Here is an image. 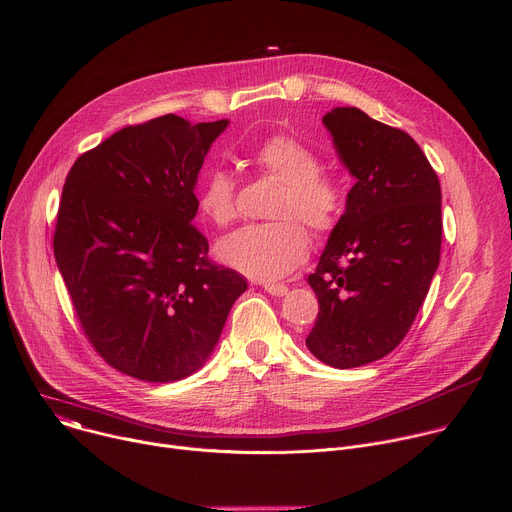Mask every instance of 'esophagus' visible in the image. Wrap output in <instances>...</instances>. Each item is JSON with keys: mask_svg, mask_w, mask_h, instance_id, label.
Returning a JSON list of instances; mask_svg holds the SVG:
<instances>
[{"mask_svg": "<svg viewBox=\"0 0 512 512\" xmlns=\"http://www.w3.org/2000/svg\"><path fill=\"white\" fill-rule=\"evenodd\" d=\"M263 289L269 296H275V298H281L287 294V285H283V283H263Z\"/></svg>", "mask_w": 512, "mask_h": 512, "instance_id": "34e87169", "label": "esophagus"}]
</instances>
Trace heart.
<instances>
[{
    "mask_svg": "<svg viewBox=\"0 0 512 512\" xmlns=\"http://www.w3.org/2000/svg\"><path fill=\"white\" fill-rule=\"evenodd\" d=\"M257 168L281 184L267 225H249L225 237L216 247L229 267L253 279H279L298 269L310 251V231H332L344 210V188L322 172V160L304 143L275 135L253 156ZM198 212L223 229L237 218V188L225 170H212L196 194Z\"/></svg>",
    "mask_w": 512,
    "mask_h": 512,
    "instance_id": "obj_1",
    "label": "heart"
}]
</instances>
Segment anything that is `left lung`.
Wrapping results in <instances>:
<instances>
[{"instance_id":"obj_1","label":"left lung","mask_w":512,"mask_h":512,"mask_svg":"<svg viewBox=\"0 0 512 512\" xmlns=\"http://www.w3.org/2000/svg\"><path fill=\"white\" fill-rule=\"evenodd\" d=\"M356 178L308 275L320 312L306 338L334 369L387 356L409 332L440 265L442 188L415 139L356 107L322 119Z\"/></svg>"}]
</instances>
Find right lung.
<instances>
[{
	"instance_id": "right-lung-1",
	"label": "right lung",
	"mask_w": 512,
	"mask_h": 512,
	"mask_svg": "<svg viewBox=\"0 0 512 512\" xmlns=\"http://www.w3.org/2000/svg\"><path fill=\"white\" fill-rule=\"evenodd\" d=\"M229 121L127 125L72 164L54 257L81 328L113 369L148 383L198 371L247 279L208 259L194 186Z\"/></svg>"
}]
</instances>
